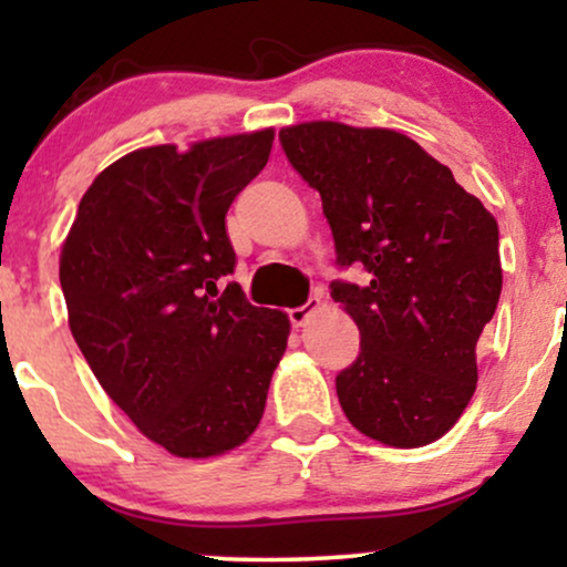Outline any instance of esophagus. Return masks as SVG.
Here are the masks:
<instances>
[{
    "label": "esophagus",
    "instance_id": "1",
    "mask_svg": "<svg viewBox=\"0 0 567 567\" xmlns=\"http://www.w3.org/2000/svg\"><path fill=\"white\" fill-rule=\"evenodd\" d=\"M317 309H320V298H309L306 303L296 306V309H290L288 317H290V322L296 324V328H301V324H306L311 320V317H315Z\"/></svg>",
    "mask_w": 567,
    "mask_h": 567
}]
</instances>
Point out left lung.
I'll return each mask as SVG.
<instances>
[{
  "label": "left lung",
  "mask_w": 567,
  "mask_h": 567,
  "mask_svg": "<svg viewBox=\"0 0 567 567\" xmlns=\"http://www.w3.org/2000/svg\"><path fill=\"white\" fill-rule=\"evenodd\" d=\"M279 143L320 192L336 264L368 271L365 285H330L360 328V357L336 375L343 413L383 445L440 440L470 405L477 341L496 315V218L396 130L303 122Z\"/></svg>",
  "instance_id": "8db88e82"
}]
</instances>
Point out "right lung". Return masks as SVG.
Here are the masks:
<instances>
[{
	"label": "right lung",
	"mask_w": 567,
	"mask_h": 567,
	"mask_svg": "<svg viewBox=\"0 0 567 567\" xmlns=\"http://www.w3.org/2000/svg\"><path fill=\"white\" fill-rule=\"evenodd\" d=\"M275 130L138 148L84 192L61 250L69 328L106 394L181 458L256 432L288 315L237 282L226 213L269 162Z\"/></svg>",
	"instance_id": "right-lung-1"
}]
</instances>
